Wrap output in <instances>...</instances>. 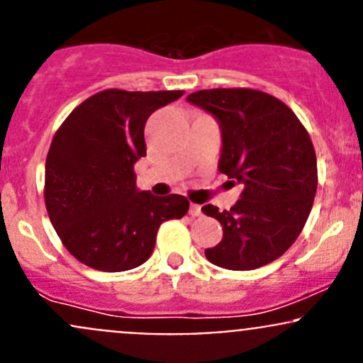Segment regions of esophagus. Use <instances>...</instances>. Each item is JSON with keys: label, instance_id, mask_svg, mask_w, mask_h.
<instances>
[{"label": "esophagus", "instance_id": "esophagus-1", "mask_svg": "<svg viewBox=\"0 0 363 363\" xmlns=\"http://www.w3.org/2000/svg\"><path fill=\"white\" fill-rule=\"evenodd\" d=\"M189 214H191L193 218H199V216H202V207L196 203H191V207H189Z\"/></svg>", "mask_w": 363, "mask_h": 363}]
</instances>
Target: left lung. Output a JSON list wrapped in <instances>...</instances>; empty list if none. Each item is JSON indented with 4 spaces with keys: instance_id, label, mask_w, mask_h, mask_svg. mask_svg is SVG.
Masks as SVG:
<instances>
[{
    "instance_id": "8db88e82",
    "label": "left lung",
    "mask_w": 363,
    "mask_h": 363,
    "mask_svg": "<svg viewBox=\"0 0 363 363\" xmlns=\"http://www.w3.org/2000/svg\"><path fill=\"white\" fill-rule=\"evenodd\" d=\"M186 100L218 121L223 144L218 170L242 188L230 211L202 207L223 226L221 242L205 250V256L228 270L274 262L300 235L316 195L309 133L290 107L262 91L203 89Z\"/></svg>"
}]
</instances>
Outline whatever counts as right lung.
I'll return each instance as SVG.
<instances>
[{"instance_id": "obj_1", "label": "right lung", "mask_w": 363, "mask_h": 363, "mask_svg": "<svg viewBox=\"0 0 363 363\" xmlns=\"http://www.w3.org/2000/svg\"><path fill=\"white\" fill-rule=\"evenodd\" d=\"M184 91L107 89L87 98L54 135L45 161V207L65 247L104 272L147 262L161 223L181 219L189 202L137 188L149 116Z\"/></svg>"}]
</instances>
